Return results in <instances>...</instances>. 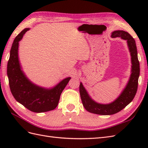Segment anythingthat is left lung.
I'll use <instances>...</instances> for the list:
<instances>
[{
  "mask_svg": "<svg viewBox=\"0 0 148 148\" xmlns=\"http://www.w3.org/2000/svg\"><path fill=\"white\" fill-rule=\"evenodd\" d=\"M112 38H120L126 40L130 52L132 70L131 75L122 92L119 96L109 104L97 103L89 95L82 83L79 85V94L84 107L89 112L102 115H112L119 112L130 103L135 97L138 89V78L140 76V63L138 59L136 42L132 36L123 30L114 31L112 33Z\"/></svg>",
  "mask_w": 148,
  "mask_h": 148,
  "instance_id": "1",
  "label": "left lung"
}]
</instances>
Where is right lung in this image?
Returning a JSON list of instances; mask_svg holds the SVG:
<instances>
[{"label": "right lung", "instance_id": "add662e5", "mask_svg": "<svg viewBox=\"0 0 148 148\" xmlns=\"http://www.w3.org/2000/svg\"><path fill=\"white\" fill-rule=\"evenodd\" d=\"M29 28H25L16 36L12 44L7 64V76L10 91L17 102L28 110L36 113L55 109L59 104L61 93L70 77L62 80L54 87L45 88L31 82L27 78L18 58L19 42Z\"/></svg>", "mask_w": 148, "mask_h": 148}]
</instances>
